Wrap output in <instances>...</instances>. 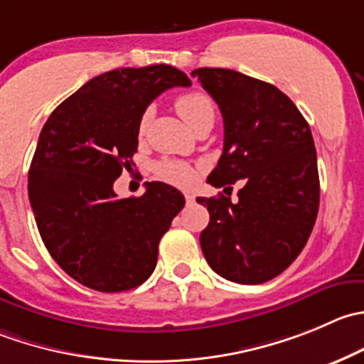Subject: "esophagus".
I'll return each mask as SVG.
<instances>
[{
  "label": "esophagus",
  "mask_w": 364,
  "mask_h": 364,
  "mask_svg": "<svg viewBox=\"0 0 364 364\" xmlns=\"http://www.w3.org/2000/svg\"><path fill=\"white\" fill-rule=\"evenodd\" d=\"M185 200L186 204H192L193 200H196V196H192V193H185Z\"/></svg>",
  "instance_id": "1"
}]
</instances>
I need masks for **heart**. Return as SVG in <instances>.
Instances as JSON below:
<instances>
[{"instance_id":"1","label":"heart","mask_w":364,"mask_h":364,"mask_svg":"<svg viewBox=\"0 0 364 364\" xmlns=\"http://www.w3.org/2000/svg\"><path fill=\"white\" fill-rule=\"evenodd\" d=\"M176 110L183 121L192 129L204 119H215V105L211 97L204 92H186L176 100ZM151 119V110L144 112L139 122V133L144 135ZM156 172L161 179L178 186L192 185L196 179V171L192 165L179 160H164L156 165Z\"/></svg>"}]
</instances>
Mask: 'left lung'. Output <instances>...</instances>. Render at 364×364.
Masks as SVG:
<instances>
[{
    "instance_id": "8db88e82",
    "label": "left lung",
    "mask_w": 364,
    "mask_h": 364,
    "mask_svg": "<svg viewBox=\"0 0 364 364\" xmlns=\"http://www.w3.org/2000/svg\"><path fill=\"white\" fill-rule=\"evenodd\" d=\"M192 76L199 77L224 119V151L208 183L220 188L243 179L236 203L222 193L197 197L210 211L200 249L224 279L267 283L301 254L318 215L311 129L274 85L211 67L192 70Z\"/></svg>"
}]
</instances>
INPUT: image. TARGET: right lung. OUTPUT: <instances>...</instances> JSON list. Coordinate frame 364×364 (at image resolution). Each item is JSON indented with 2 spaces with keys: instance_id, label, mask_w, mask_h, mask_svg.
Returning <instances> with one entry per match:
<instances>
[{
  "instance_id": "add662e5",
  "label": "right lung",
  "mask_w": 364,
  "mask_h": 364,
  "mask_svg": "<svg viewBox=\"0 0 364 364\" xmlns=\"http://www.w3.org/2000/svg\"><path fill=\"white\" fill-rule=\"evenodd\" d=\"M192 81L172 65L108 70L49 115L28 172V197L53 259L83 287L117 294L153 274L158 243L185 206L178 188L146 183L119 199L114 181L132 171L139 122L154 97Z\"/></svg>"
}]
</instances>
